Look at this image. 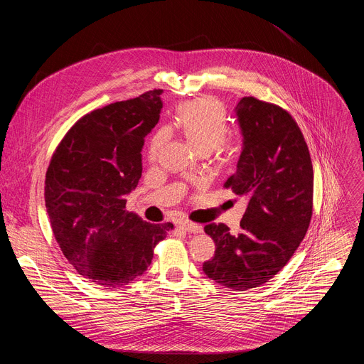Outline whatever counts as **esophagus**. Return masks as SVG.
I'll return each mask as SVG.
<instances>
[{"label":"esophagus","mask_w":364,"mask_h":364,"mask_svg":"<svg viewBox=\"0 0 364 364\" xmlns=\"http://www.w3.org/2000/svg\"><path fill=\"white\" fill-rule=\"evenodd\" d=\"M178 228L186 230V232H191V233H201L203 232V228L197 223H193V222H188V220H184V222H180L178 223Z\"/></svg>","instance_id":"obj_1"}]
</instances>
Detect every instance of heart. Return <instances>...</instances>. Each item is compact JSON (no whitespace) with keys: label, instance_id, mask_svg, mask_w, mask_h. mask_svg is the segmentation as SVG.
Returning <instances> with one entry per match:
<instances>
[{"label":"heart","instance_id":"heart-1","mask_svg":"<svg viewBox=\"0 0 364 364\" xmlns=\"http://www.w3.org/2000/svg\"><path fill=\"white\" fill-rule=\"evenodd\" d=\"M176 121L186 138L200 152H209L213 148L223 145V138L228 132V117L225 107L218 99L203 96L184 102L177 111ZM167 138V128H161L152 135L148 146L149 161L157 160L159 152Z\"/></svg>","mask_w":364,"mask_h":364}]
</instances>
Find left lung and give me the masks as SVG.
Here are the masks:
<instances>
[{
  "mask_svg": "<svg viewBox=\"0 0 364 364\" xmlns=\"http://www.w3.org/2000/svg\"><path fill=\"white\" fill-rule=\"evenodd\" d=\"M243 136L237 168L225 187L247 201L240 233L204 226L215 243L204 274L235 291L261 287L295 253L313 216L314 171L304 135L281 107L245 96L235 108Z\"/></svg>",
  "mask_w": 364,
  "mask_h": 364,
  "instance_id": "1",
  "label": "left lung"
}]
</instances>
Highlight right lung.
Returning <instances> with one entry per match:
<instances>
[{"label": "right lung", "mask_w": 364, "mask_h": 364, "mask_svg": "<svg viewBox=\"0 0 364 364\" xmlns=\"http://www.w3.org/2000/svg\"><path fill=\"white\" fill-rule=\"evenodd\" d=\"M161 93L154 89L82 117L46 173V209L63 255L79 275L107 289L141 277L174 228L125 210L142 174L144 138L160 119Z\"/></svg>", "instance_id": "right-lung-1"}]
</instances>
